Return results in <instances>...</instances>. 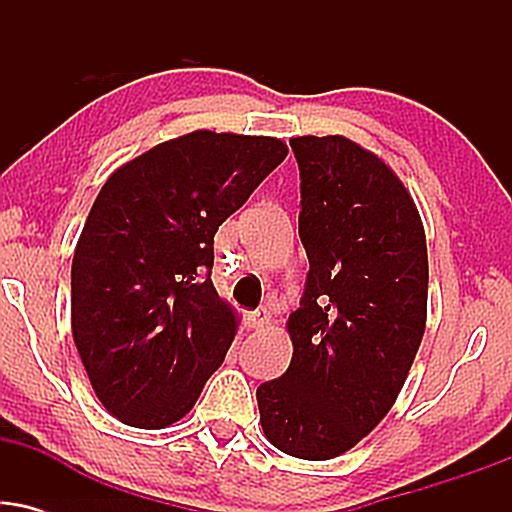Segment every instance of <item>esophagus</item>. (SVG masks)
Masks as SVG:
<instances>
[{"instance_id": "34e87169", "label": "esophagus", "mask_w": 512, "mask_h": 512, "mask_svg": "<svg viewBox=\"0 0 512 512\" xmlns=\"http://www.w3.org/2000/svg\"><path fill=\"white\" fill-rule=\"evenodd\" d=\"M245 322H248V327H252V330H260V327L269 322V313L267 310H255V313L245 315Z\"/></svg>"}]
</instances>
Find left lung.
Returning <instances> with one entry per match:
<instances>
[{"mask_svg": "<svg viewBox=\"0 0 512 512\" xmlns=\"http://www.w3.org/2000/svg\"><path fill=\"white\" fill-rule=\"evenodd\" d=\"M308 255L289 317L291 366L257 387L264 436L301 460H332L383 421L426 327L419 211L378 156L346 137L291 139Z\"/></svg>", "mask_w": 512, "mask_h": 512, "instance_id": "1", "label": "left lung"}]
</instances>
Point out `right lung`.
<instances>
[{
	"label": "right lung",
	"instance_id": "right-lung-1",
	"mask_svg": "<svg viewBox=\"0 0 512 512\" xmlns=\"http://www.w3.org/2000/svg\"><path fill=\"white\" fill-rule=\"evenodd\" d=\"M286 154L274 137L197 129L98 192L72 262V332L122 424H175L223 363L236 315L211 284L214 236Z\"/></svg>",
	"mask_w": 512,
	"mask_h": 512
}]
</instances>
